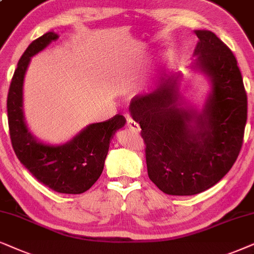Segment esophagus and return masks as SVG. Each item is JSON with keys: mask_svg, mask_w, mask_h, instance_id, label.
<instances>
[{"mask_svg": "<svg viewBox=\"0 0 254 254\" xmlns=\"http://www.w3.org/2000/svg\"><path fill=\"white\" fill-rule=\"evenodd\" d=\"M127 127H129V129L132 130L133 132H139L140 131L139 124L136 123L133 120H131L130 117H127Z\"/></svg>", "mask_w": 254, "mask_h": 254, "instance_id": "34e87169", "label": "esophagus"}]
</instances>
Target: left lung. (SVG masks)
Masks as SVG:
<instances>
[{"instance_id": "left-lung-1", "label": "left lung", "mask_w": 254, "mask_h": 254, "mask_svg": "<svg viewBox=\"0 0 254 254\" xmlns=\"http://www.w3.org/2000/svg\"><path fill=\"white\" fill-rule=\"evenodd\" d=\"M197 36L191 73L208 80L200 108L186 101L184 74L131 101V117L146 144L150 180L168 195L189 196L217 184L237 159L248 118V97L231 50L209 30Z\"/></svg>"}]
</instances>
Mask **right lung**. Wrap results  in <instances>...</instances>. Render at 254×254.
<instances>
[{
  "label": "right lung",
  "mask_w": 254,
  "mask_h": 254,
  "mask_svg": "<svg viewBox=\"0 0 254 254\" xmlns=\"http://www.w3.org/2000/svg\"><path fill=\"white\" fill-rule=\"evenodd\" d=\"M58 38L54 31L44 33L17 64L6 100L10 138L18 160L39 182L62 194H82L102 174L111 139L127 120L116 115L107 122L88 124L64 144L46 143L31 132L23 109L24 77L32 57Z\"/></svg>",
  "instance_id": "obj_1"
}]
</instances>
